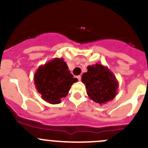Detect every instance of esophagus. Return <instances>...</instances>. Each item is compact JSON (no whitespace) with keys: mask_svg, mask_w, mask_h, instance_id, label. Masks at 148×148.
I'll return each mask as SVG.
<instances>
[{"mask_svg":"<svg viewBox=\"0 0 148 148\" xmlns=\"http://www.w3.org/2000/svg\"><path fill=\"white\" fill-rule=\"evenodd\" d=\"M77 78H78V81H81V78H82V76H81V75H78V76H77Z\"/></svg>","mask_w":148,"mask_h":148,"instance_id":"esophagus-1","label":"esophagus"}]
</instances>
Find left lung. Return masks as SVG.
Returning <instances> with one entry per match:
<instances>
[{
    "label": "left lung",
    "instance_id": "8db88e82",
    "mask_svg": "<svg viewBox=\"0 0 148 148\" xmlns=\"http://www.w3.org/2000/svg\"><path fill=\"white\" fill-rule=\"evenodd\" d=\"M87 95L98 104H106L117 95L119 87L116 76L107 66L95 64L87 66V72L82 76Z\"/></svg>",
    "mask_w": 148,
    "mask_h": 148
}]
</instances>
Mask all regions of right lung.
I'll return each instance as SVG.
<instances>
[{
    "label": "right lung",
    "mask_w": 148,
    "mask_h": 148,
    "mask_svg": "<svg viewBox=\"0 0 148 148\" xmlns=\"http://www.w3.org/2000/svg\"><path fill=\"white\" fill-rule=\"evenodd\" d=\"M34 82L42 99L56 104L66 97L73 84L78 79L73 78L64 60L56 58L39 66L34 75Z\"/></svg>",
    "instance_id": "add662e5"
}]
</instances>
